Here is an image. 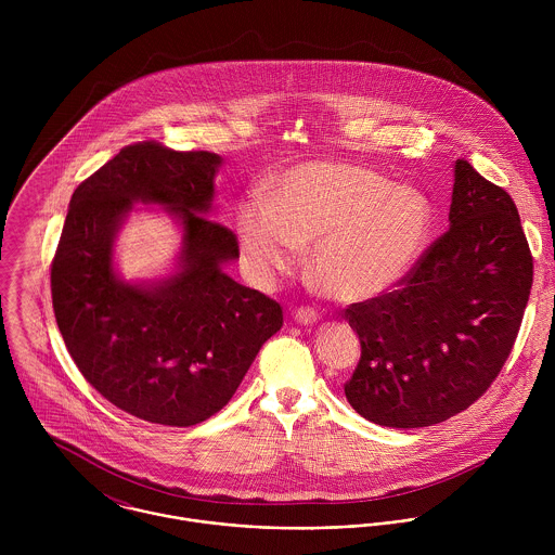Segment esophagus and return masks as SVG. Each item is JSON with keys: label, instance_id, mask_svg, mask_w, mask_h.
Masks as SVG:
<instances>
[{"label": "esophagus", "instance_id": "1", "mask_svg": "<svg viewBox=\"0 0 555 555\" xmlns=\"http://www.w3.org/2000/svg\"><path fill=\"white\" fill-rule=\"evenodd\" d=\"M318 318L320 317H318L314 308H299V310H295V320L299 324H317Z\"/></svg>", "mask_w": 555, "mask_h": 555}]
</instances>
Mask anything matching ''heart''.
I'll list each match as a JSON object with an SVG mask.
<instances>
[{"mask_svg":"<svg viewBox=\"0 0 555 555\" xmlns=\"http://www.w3.org/2000/svg\"><path fill=\"white\" fill-rule=\"evenodd\" d=\"M429 201L376 170L337 159L301 162L269 188V205L238 209V243L251 273L271 280L312 249L318 286L341 301H370L397 288L431 233Z\"/></svg>","mask_w":555,"mask_h":555,"instance_id":"b5f03b06","label":"heart"}]
</instances>
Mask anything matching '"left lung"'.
Masks as SVG:
<instances>
[{
    "label": "left lung",
    "instance_id": "1",
    "mask_svg": "<svg viewBox=\"0 0 555 555\" xmlns=\"http://www.w3.org/2000/svg\"><path fill=\"white\" fill-rule=\"evenodd\" d=\"M451 229L393 293L346 310L361 359L350 405L385 427H429L473 405L511 354L532 288L513 198L455 162Z\"/></svg>",
    "mask_w": 555,
    "mask_h": 555
}]
</instances>
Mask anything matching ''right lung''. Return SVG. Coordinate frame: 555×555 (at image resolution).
<instances>
[{"label": "right lung", "instance_id": "right-lung-1", "mask_svg": "<svg viewBox=\"0 0 555 555\" xmlns=\"http://www.w3.org/2000/svg\"><path fill=\"white\" fill-rule=\"evenodd\" d=\"M220 166L218 154L156 141L124 147L75 190L51 264L57 326L80 374L150 423L190 427L220 412L284 322L280 304L224 273L238 243L207 218ZM137 202L182 227L178 269L156 283H126L112 262Z\"/></svg>", "mask_w": 555, "mask_h": 555}]
</instances>
